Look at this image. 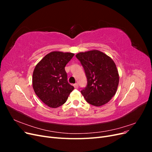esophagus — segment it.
I'll return each instance as SVG.
<instances>
[{"label":"esophagus","mask_w":152,"mask_h":152,"mask_svg":"<svg viewBox=\"0 0 152 152\" xmlns=\"http://www.w3.org/2000/svg\"><path fill=\"white\" fill-rule=\"evenodd\" d=\"M73 86H74V87L75 89H77L78 88V84L76 83V84H73Z\"/></svg>","instance_id":"34e87169"}]
</instances>
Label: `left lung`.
<instances>
[{"instance_id":"obj_1","label":"left lung","mask_w":152,"mask_h":152,"mask_svg":"<svg viewBox=\"0 0 152 152\" xmlns=\"http://www.w3.org/2000/svg\"><path fill=\"white\" fill-rule=\"evenodd\" d=\"M86 72L87 85L81 91L86 102L96 107L109 102L115 94L119 83L116 65L108 55L98 50L76 54Z\"/></svg>"}]
</instances>
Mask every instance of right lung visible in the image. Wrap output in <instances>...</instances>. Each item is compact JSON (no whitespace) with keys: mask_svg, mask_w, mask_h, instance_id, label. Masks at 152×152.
I'll use <instances>...</instances> for the list:
<instances>
[{"mask_svg":"<svg viewBox=\"0 0 152 152\" xmlns=\"http://www.w3.org/2000/svg\"><path fill=\"white\" fill-rule=\"evenodd\" d=\"M74 56L72 53L53 51L37 64L32 76L35 93L50 108L65 103L74 89L67 81L65 67Z\"/></svg>","mask_w":152,"mask_h":152,"instance_id":"obj_1","label":"right lung"}]
</instances>
